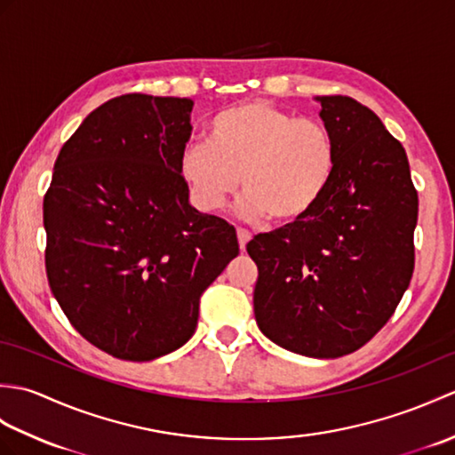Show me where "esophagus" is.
<instances>
[{"label": "esophagus", "instance_id": "1", "mask_svg": "<svg viewBox=\"0 0 455 455\" xmlns=\"http://www.w3.org/2000/svg\"><path fill=\"white\" fill-rule=\"evenodd\" d=\"M236 236H238V246H240V250H243V252H244L246 244L250 243V238H252V235H250L246 228H238V230H236Z\"/></svg>", "mask_w": 455, "mask_h": 455}]
</instances>
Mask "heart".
Returning <instances> with one entry per match:
<instances>
[{
	"label": "heart",
	"mask_w": 455,
	"mask_h": 455,
	"mask_svg": "<svg viewBox=\"0 0 455 455\" xmlns=\"http://www.w3.org/2000/svg\"><path fill=\"white\" fill-rule=\"evenodd\" d=\"M336 164L338 144L324 123L248 101L212 115L207 142L183 150L180 172L203 211L225 205L243 176L246 215L289 227L324 199Z\"/></svg>",
	"instance_id": "b5f03b06"
}]
</instances>
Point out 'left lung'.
I'll return each mask as SVG.
<instances>
[{
	"label": "left lung",
	"mask_w": 455,
	"mask_h": 455,
	"mask_svg": "<svg viewBox=\"0 0 455 455\" xmlns=\"http://www.w3.org/2000/svg\"><path fill=\"white\" fill-rule=\"evenodd\" d=\"M338 144L332 186L297 225L246 244L258 266L256 323L308 357L355 352L381 331L411 283L419 196L403 144L346 95H323Z\"/></svg>",
	"instance_id": "left-lung-1"
}]
</instances>
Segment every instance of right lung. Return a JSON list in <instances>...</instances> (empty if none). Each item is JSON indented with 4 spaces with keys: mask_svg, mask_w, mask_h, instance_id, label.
Wrapping results in <instances>:
<instances>
[{
    "mask_svg": "<svg viewBox=\"0 0 455 455\" xmlns=\"http://www.w3.org/2000/svg\"><path fill=\"white\" fill-rule=\"evenodd\" d=\"M188 98L127 93L92 111L43 203L46 277L68 321L113 357L150 362L196 332L199 299L238 256L236 230L189 205Z\"/></svg>",
    "mask_w": 455,
    "mask_h": 455,
    "instance_id": "1",
    "label": "right lung"
}]
</instances>
